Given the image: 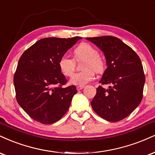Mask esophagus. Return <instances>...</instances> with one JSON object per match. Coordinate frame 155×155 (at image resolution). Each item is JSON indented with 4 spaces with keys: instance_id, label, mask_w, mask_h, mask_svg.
Here are the masks:
<instances>
[{
    "instance_id": "obj_1",
    "label": "esophagus",
    "mask_w": 155,
    "mask_h": 155,
    "mask_svg": "<svg viewBox=\"0 0 155 155\" xmlns=\"http://www.w3.org/2000/svg\"><path fill=\"white\" fill-rule=\"evenodd\" d=\"M84 85H78L77 86V90L78 91H81L83 88H84Z\"/></svg>"
}]
</instances>
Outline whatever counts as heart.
Segmentation results:
<instances>
[{
    "label": "heart",
    "instance_id": "obj_1",
    "mask_svg": "<svg viewBox=\"0 0 155 155\" xmlns=\"http://www.w3.org/2000/svg\"><path fill=\"white\" fill-rule=\"evenodd\" d=\"M74 56L75 60L85 59L83 64L84 70L72 74L70 79V83L75 85H84L91 81L94 78V71L101 73L105 68L104 60L98 55L97 50L91 45L82 43L74 49ZM75 61L67 55H63L59 61V67L61 72L66 76H70L73 73Z\"/></svg>",
    "mask_w": 155,
    "mask_h": 155
}]
</instances>
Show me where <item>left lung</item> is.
<instances>
[{
	"label": "left lung",
	"instance_id": "left-lung-1",
	"mask_svg": "<svg viewBox=\"0 0 155 155\" xmlns=\"http://www.w3.org/2000/svg\"><path fill=\"white\" fill-rule=\"evenodd\" d=\"M104 53L107 68L99 81L110 84L108 89L99 85L91 107L100 117L110 122L124 119L141 103L145 75L137 54L119 38L113 36L86 38Z\"/></svg>",
	"mask_w": 155,
	"mask_h": 155
}]
</instances>
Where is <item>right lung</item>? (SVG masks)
I'll use <instances>...</instances> for the list:
<instances>
[{"instance_id": "add662e5", "label": "right lung", "mask_w": 155, "mask_h": 155, "mask_svg": "<svg viewBox=\"0 0 155 155\" xmlns=\"http://www.w3.org/2000/svg\"><path fill=\"white\" fill-rule=\"evenodd\" d=\"M81 39L43 38L20 57L14 76L16 98L34 120L52 124L68 110L77 89L75 85L62 87L67 81L60 70L59 61Z\"/></svg>"}]
</instances>
